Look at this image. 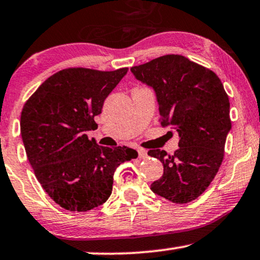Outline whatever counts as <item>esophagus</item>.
Instances as JSON below:
<instances>
[{"label": "esophagus", "instance_id": "esophagus-1", "mask_svg": "<svg viewBox=\"0 0 260 260\" xmlns=\"http://www.w3.org/2000/svg\"><path fill=\"white\" fill-rule=\"evenodd\" d=\"M138 153H139V158L141 159H145L147 158V151L145 149H138Z\"/></svg>", "mask_w": 260, "mask_h": 260}]
</instances>
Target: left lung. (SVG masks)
Returning <instances> with one entry per match:
<instances>
[{
	"instance_id": "left-lung-1",
	"label": "left lung",
	"mask_w": 260,
	"mask_h": 260,
	"mask_svg": "<svg viewBox=\"0 0 260 260\" xmlns=\"http://www.w3.org/2000/svg\"><path fill=\"white\" fill-rule=\"evenodd\" d=\"M134 77L156 93L163 127L179 133L174 154L150 150L163 164V175L151 190L176 204L203 194L215 179L232 129L231 104L223 84L212 71L181 55H164L131 68Z\"/></svg>"
}]
</instances>
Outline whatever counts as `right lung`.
<instances>
[{"instance_id": "right-lung-1", "label": "right lung", "mask_w": 260, "mask_h": 260, "mask_svg": "<svg viewBox=\"0 0 260 260\" xmlns=\"http://www.w3.org/2000/svg\"><path fill=\"white\" fill-rule=\"evenodd\" d=\"M127 71L62 70L22 108L20 132L28 162L43 189L68 211L85 212L106 203L115 170L138 157L129 147L100 146L86 136L97 127L94 116Z\"/></svg>"}]
</instances>
